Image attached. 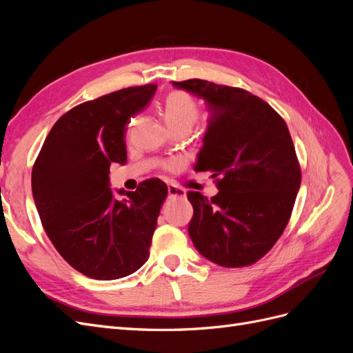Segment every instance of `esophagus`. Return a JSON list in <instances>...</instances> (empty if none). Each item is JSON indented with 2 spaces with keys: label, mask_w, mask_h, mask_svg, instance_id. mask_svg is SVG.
Returning a JSON list of instances; mask_svg holds the SVG:
<instances>
[{
  "label": "esophagus",
  "mask_w": 353,
  "mask_h": 353,
  "mask_svg": "<svg viewBox=\"0 0 353 353\" xmlns=\"http://www.w3.org/2000/svg\"><path fill=\"white\" fill-rule=\"evenodd\" d=\"M168 197L169 199H176V197H185V190L181 188L175 184H170L168 187Z\"/></svg>",
  "instance_id": "esophagus-1"
}]
</instances>
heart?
Returning a JSON list of instances; mask_svg holds the SVG:
<instances>
[{
    "label": "heart",
    "mask_w": 353,
    "mask_h": 353,
    "mask_svg": "<svg viewBox=\"0 0 353 353\" xmlns=\"http://www.w3.org/2000/svg\"><path fill=\"white\" fill-rule=\"evenodd\" d=\"M163 116L170 131H190L197 122L199 105L188 92L174 91L163 103Z\"/></svg>",
    "instance_id": "obj_1"
}]
</instances>
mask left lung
I'll list each match as a JSON object with an SVG mask.
<instances>
[{"label": "left lung", "mask_w": 353, "mask_h": 353, "mask_svg": "<svg viewBox=\"0 0 353 353\" xmlns=\"http://www.w3.org/2000/svg\"><path fill=\"white\" fill-rule=\"evenodd\" d=\"M205 100L210 113L196 170H212L218 194L187 197L188 234L197 252L227 268L252 265L276 243L290 219L301 168L283 117L249 91L188 79L172 82Z\"/></svg>", "instance_id": "8db88e82"}]
</instances>
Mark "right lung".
<instances>
[{
	"instance_id": "add662e5",
	"label": "right lung",
	"mask_w": 353,
	"mask_h": 353,
	"mask_svg": "<svg viewBox=\"0 0 353 353\" xmlns=\"http://www.w3.org/2000/svg\"><path fill=\"white\" fill-rule=\"evenodd\" d=\"M157 85L82 103L51 128L32 169V194L48 239L74 270L117 280L148 259L168 187L153 178L135 191L110 188V165L126 163V126Z\"/></svg>"
}]
</instances>
